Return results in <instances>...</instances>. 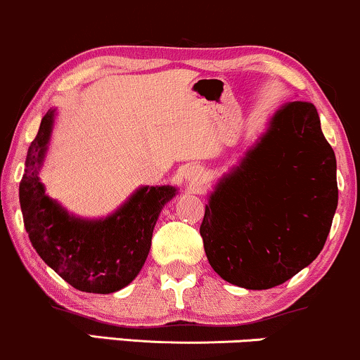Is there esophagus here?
Masks as SVG:
<instances>
[{
  "label": "esophagus",
  "mask_w": 360,
  "mask_h": 360,
  "mask_svg": "<svg viewBox=\"0 0 360 360\" xmlns=\"http://www.w3.org/2000/svg\"><path fill=\"white\" fill-rule=\"evenodd\" d=\"M201 179H202V169L194 167V166L186 169V172H184V181H186V183L198 184V183H201Z\"/></svg>",
  "instance_id": "34e87169"
}]
</instances>
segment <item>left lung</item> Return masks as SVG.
Wrapping results in <instances>:
<instances>
[{
    "label": "left lung",
    "mask_w": 360,
    "mask_h": 360,
    "mask_svg": "<svg viewBox=\"0 0 360 360\" xmlns=\"http://www.w3.org/2000/svg\"><path fill=\"white\" fill-rule=\"evenodd\" d=\"M337 201L335 154L317 109L285 103L211 193L199 228L210 265L248 290L285 283L319 257Z\"/></svg>",
    "instance_id": "1"
}]
</instances>
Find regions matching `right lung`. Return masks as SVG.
<instances>
[{"mask_svg": "<svg viewBox=\"0 0 360 360\" xmlns=\"http://www.w3.org/2000/svg\"><path fill=\"white\" fill-rule=\"evenodd\" d=\"M55 110L41 119L30 144L20 183V205L33 248L73 288L112 293L127 287L144 266L161 210L174 186H142L115 213L82 219L45 194L40 167L53 129Z\"/></svg>", "mask_w": 360, "mask_h": 360, "instance_id": "obj_1", "label": "right lung"}]
</instances>
